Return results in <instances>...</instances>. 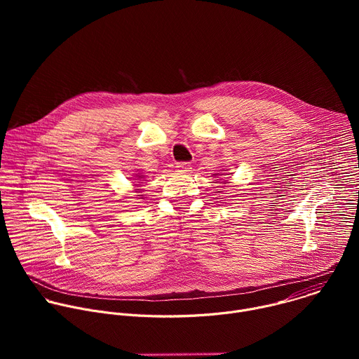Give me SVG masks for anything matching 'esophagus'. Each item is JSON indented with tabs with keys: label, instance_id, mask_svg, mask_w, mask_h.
Returning a JSON list of instances; mask_svg holds the SVG:
<instances>
[{
	"label": "esophagus",
	"instance_id": "esophagus-1",
	"mask_svg": "<svg viewBox=\"0 0 359 359\" xmlns=\"http://www.w3.org/2000/svg\"><path fill=\"white\" fill-rule=\"evenodd\" d=\"M176 169L180 172H189V169H191V165L189 162H179L176 163Z\"/></svg>",
	"mask_w": 359,
	"mask_h": 359
}]
</instances>
